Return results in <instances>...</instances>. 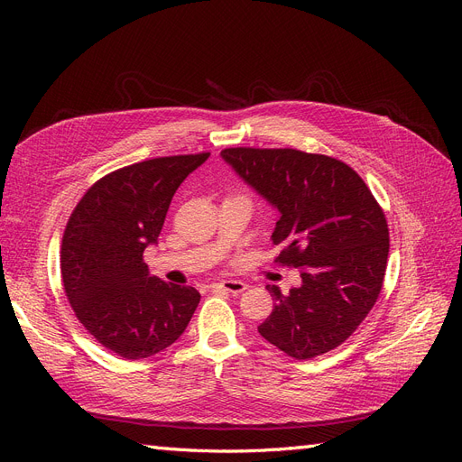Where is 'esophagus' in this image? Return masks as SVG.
<instances>
[{
  "label": "esophagus",
  "instance_id": "1",
  "mask_svg": "<svg viewBox=\"0 0 462 462\" xmlns=\"http://www.w3.org/2000/svg\"><path fill=\"white\" fill-rule=\"evenodd\" d=\"M217 287H221L223 291L231 292V295H239V292H243L246 289V283L243 282H236V279H227V282H221L217 283Z\"/></svg>",
  "mask_w": 462,
  "mask_h": 462
}]
</instances>
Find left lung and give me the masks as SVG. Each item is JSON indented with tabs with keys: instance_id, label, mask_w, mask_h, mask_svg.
I'll use <instances>...</instances> for the list:
<instances>
[{
	"instance_id": "1",
	"label": "left lung",
	"mask_w": 462,
	"mask_h": 462,
	"mask_svg": "<svg viewBox=\"0 0 462 462\" xmlns=\"http://www.w3.org/2000/svg\"><path fill=\"white\" fill-rule=\"evenodd\" d=\"M221 160L279 212L277 260L299 268L300 285L275 300L258 326L292 358L324 355L351 337L382 291L387 221L365 180L346 163L292 148H227Z\"/></svg>"
}]
</instances>
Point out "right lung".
I'll list each match as a JSON object with an SVG mask.
<instances>
[{
  "mask_svg": "<svg viewBox=\"0 0 462 462\" xmlns=\"http://www.w3.org/2000/svg\"><path fill=\"white\" fill-rule=\"evenodd\" d=\"M208 158L206 152L123 167L90 187L67 223V299L92 337L123 358H148L173 345L200 302L194 287L150 275L143 254L158 245L180 183Z\"/></svg>",
  "mask_w": 462,
  "mask_h": 462,
  "instance_id": "obj_1",
  "label": "right lung"
}]
</instances>
